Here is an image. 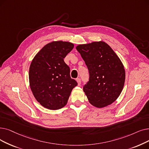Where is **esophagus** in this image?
Here are the masks:
<instances>
[{
    "instance_id": "obj_1",
    "label": "esophagus",
    "mask_w": 149,
    "mask_h": 149,
    "mask_svg": "<svg viewBox=\"0 0 149 149\" xmlns=\"http://www.w3.org/2000/svg\"><path fill=\"white\" fill-rule=\"evenodd\" d=\"M76 80H77V83H78V85H80V84H81V79L78 78V79H76Z\"/></svg>"
}]
</instances>
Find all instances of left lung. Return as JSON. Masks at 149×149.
Listing matches in <instances>:
<instances>
[{"instance_id": "1", "label": "left lung", "mask_w": 149, "mask_h": 149, "mask_svg": "<svg viewBox=\"0 0 149 149\" xmlns=\"http://www.w3.org/2000/svg\"><path fill=\"white\" fill-rule=\"evenodd\" d=\"M76 49L89 70V81L83 86L89 102L97 108L111 104L125 83V72L119 58L103 41L79 45Z\"/></svg>"}]
</instances>
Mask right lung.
I'll return each instance as SVG.
<instances>
[{"label":"right lung","mask_w":149,"mask_h":149,"mask_svg":"<svg viewBox=\"0 0 149 149\" xmlns=\"http://www.w3.org/2000/svg\"><path fill=\"white\" fill-rule=\"evenodd\" d=\"M74 48L69 42L54 41L44 46L32 60L29 82L36 100L52 110L66 105L77 82L71 79L70 68L64 58Z\"/></svg>","instance_id":"1"}]
</instances>
